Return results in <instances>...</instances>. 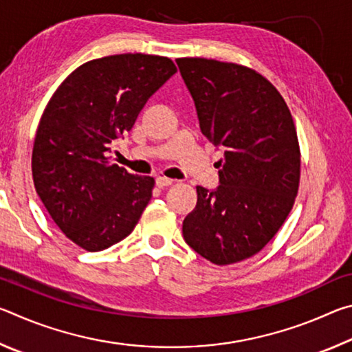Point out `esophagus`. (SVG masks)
I'll return each mask as SVG.
<instances>
[{
  "label": "esophagus",
  "mask_w": 352,
  "mask_h": 352,
  "mask_svg": "<svg viewBox=\"0 0 352 352\" xmlns=\"http://www.w3.org/2000/svg\"><path fill=\"white\" fill-rule=\"evenodd\" d=\"M155 182H157V186L158 188H166V186H170L172 183H174L175 180H172V178H168V177H157L155 178Z\"/></svg>",
  "instance_id": "34e87169"
}]
</instances>
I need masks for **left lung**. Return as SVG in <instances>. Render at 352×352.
Returning a JSON list of instances; mask_svg holds the SVG:
<instances>
[{
	"label": "left lung",
	"instance_id": "left-lung-1",
	"mask_svg": "<svg viewBox=\"0 0 352 352\" xmlns=\"http://www.w3.org/2000/svg\"><path fill=\"white\" fill-rule=\"evenodd\" d=\"M177 65L201 133L223 151L220 184L197 186L183 237L212 264H234L261 252L295 204L301 158L294 119L276 88L252 68L200 57Z\"/></svg>",
	"mask_w": 352,
	"mask_h": 352
}]
</instances>
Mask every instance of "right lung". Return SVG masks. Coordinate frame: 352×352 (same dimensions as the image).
<instances>
[{"mask_svg":"<svg viewBox=\"0 0 352 352\" xmlns=\"http://www.w3.org/2000/svg\"><path fill=\"white\" fill-rule=\"evenodd\" d=\"M177 73L168 57L118 54L74 69L47 102L32 148L40 200L69 241L100 252L132 233L152 197V177L111 164V144L132 130L147 99Z\"/></svg>","mask_w":352,"mask_h":352,"instance_id":"1","label":"right lung"}]
</instances>
